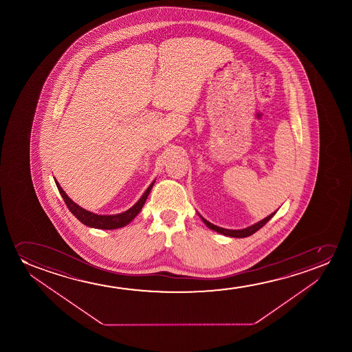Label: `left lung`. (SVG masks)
<instances>
[{
	"label": "left lung",
	"instance_id": "left-lung-1",
	"mask_svg": "<svg viewBox=\"0 0 352 352\" xmlns=\"http://www.w3.org/2000/svg\"><path fill=\"white\" fill-rule=\"evenodd\" d=\"M276 212H272L270 215H268V217H265L263 220H261V221L257 222V223H255V225H252V226L246 227V228H243V230H227V228H222V227L215 226V225H212V223H210V222L207 221L204 217H201L199 215V217L202 219L203 222L207 225V227H209L210 230H212V231H217V233H221V234H223V236H234V238H245V236H251V234H254L255 232L258 231L260 228H262V227L265 226V223L267 222L270 221V219L272 217H274V214Z\"/></svg>",
	"mask_w": 352,
	"mask_h": 352
}]
</instances>
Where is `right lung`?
Returning <instances> with one entry per match:
<instances>
[{
    "label": "right lung",
    "instance_id": "1",
    "mask_svg": "<svg viewBox=\"0 0 352 352\" xmlns=\"http://www.w3.org/2000/svg\"><path fill=\"white\" fill-rule=\"evenodd\" d=\"M55 183H56L58 192L61 193L63 201L66 203L69 212H72L73 215L77 217L79 221L84 223V225H87V226L98 228V230H116V228L126 226L127 223H130L138 215V212L142 210L146 198L149 196L155 182L150 184L149 188H146V191L143 193V196L140 197V201L135 203L133 207H131L129 210L121 212V214H116V215H98V214H94V212L82 209V207L78 206L77 203L73 202L72 199L68 197L56 180H55Z\"/></svg>",
    "mask_w": 352,
    "mask_h": 352
}]
</instances>
